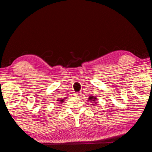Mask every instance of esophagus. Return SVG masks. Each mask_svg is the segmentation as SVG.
I'll use <instances>...</instances> for the list:
<instances>
[{
    "label": "esophagus",
    "instance_id": "obj_1",
    "mask_svg": "<svg viewBox=\"0 0 152 152\" xmlns=\"http://www.w3.org/2000/svg\"><path fill=\"white\" fill-rule=\"evenodd\" d=\"M75 96H76L77 97L81 96V93H80V92H77V93L75 94Z\"/></svg>",
    "mask_w": 152,
    "mask_h": 152
}]
</instances>
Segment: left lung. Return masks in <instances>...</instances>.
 <instances>
[{
  "mask_svg": "<svg viewBox=\"0 0 152 152\" xmlns=\"http://www.w3.org/2000/svg\"><path fill=\"white\" fill-rule=\"evenodd\" d=\"M96 96H89V101H91V102H94L95 100H96Z\"/></svg>",
  "mask_w": 152,
  "mask_h": 152,
  "instance_id": "1",
  "label": "left lung"
}]
</instances>
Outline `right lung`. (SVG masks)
Returning a JSON list of instances; mask_svg holds the SVG:
<instances>
[{"label":"right lung","instance_id":"1","mask_svg":"<svg viewBox=\"0 0 152 152\" xmlns=\"http://www.w3.org/2000/svg\"><path fill=\"white\" fill-rule=\"evenodd\" d=\"M63 99H61V100H58V101H60V103H62L63 102Z\"/></svg>","mask_w":152,"mask_h":152}]
</instances>
